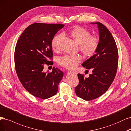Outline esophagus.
<instances>
[{"label": "esophagus", "instance_id": "34e87169", "mask_svg": "<svg viewBox=\"0 0 131 131\" xmlns=\"http://www.w3.org/2000/svg\"><path fill=\"white\" fill-rule=\"evenodd\" d=\"M70 72H71V71H70ZM73 72V73H75V74H76V73H75V72H72H72Z\"/></svg>", "mask_w": 131, "mask_h": 131}]
</instances>
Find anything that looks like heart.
I'll return each mask as SVG.
<instances>
[{"label":"heart","instance_id":"b5f03b06","mask_svg":"<svg viewBox=\"0 0 131 131\" xmlns=\"http://www.w3.org/2000/svg\"><path fill=\"white\" fill-rule=\"evenodd\" d=\"M70 35L79 44V50L86 56H92L99 47L100 42L99 38L97 36H91L90 32L85 29L81 27L75 28L70 31ZM62 36V34H59L53 38L52 41L53 49H58V42ZM82 59V57L80 55L66 54L59 58L58 63L67 69H73L78 65Z\"/></svg>","mask_w":131,"mask_h":131}]
</instances>
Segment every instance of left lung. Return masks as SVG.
Here are the masks:
<instances>
[{
    "mask_svg": "<svg viewBox=\"0 0 131 131\" xmlns=\"http://www.w3.org/2000/svg\"><path fill=\"white\" fill-rule=\"evenodd\" d=\"M97 26L99 46L95 54L84 61L82 66L92 69L88 78L78 74L79 84L75 88L77 96L85 101L99 97L107 91L113 82L117 68V48L111 32L100 22L90 23Z\"/></svg>",
    "mask_w": 131,
    "mask_h": 131,
    "instance_id": "obj_1",
    "label": "left lung"
}]
</instances>
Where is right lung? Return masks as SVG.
<instances>
[{
	"label": "right lung",
	"mask_w": 131,
	"mask_h": 131,
	"mask_svg": "<svg viewBox=\"0 0 131 131\" xmlns=\"http://www.w3.org/2000/svg\"><path fill=\"white\" fill-rule=\"evenodd\" d=\"M64 26L61 24L36 23L27 27L21 34L15 51L16 73L29 93L46 99L56 95L64 73L54 67L51 72H43L44 65L52 61V41Z\"/></svg>",
	"instance_id": "add662e5"
}]
</instances>
